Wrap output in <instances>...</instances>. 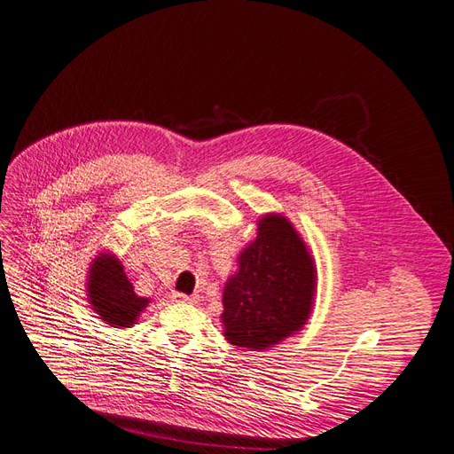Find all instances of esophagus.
I'll list each match as a JSON object with an SVG mask.
<instances>
[{
	"label": "esophagus",
	"mask_w": 454,
	"mask_h": 454,
	"mask_svg": "<svg viewBox=\"0 0 454 454\" xmlns=\"http://www.w3.org/2000/svg\"><path fill=\"white\" fill-rule=\"evenodd\" d=\"M171 301H175V303H198V296L196 294L186 296V294H181V292H173Z\"/></svg>",
	"instance_id": "esophagus-1"
}]
</instances>
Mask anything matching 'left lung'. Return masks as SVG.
<instances>
[{
    "instance_id": "8db88e82",
    "label": "left lung",
    "mask_w": 454,
    "mask_h": 454,
    "mask_svg": "<svg viewBox=\"0 0 454 454\" xmlns=\"http://www.w3.org/2000/svg\"><path fill=\"white\" fill-rule=\"evenodd\" d=\"M315 292V258L294 224L281 213L262 215L223 290L224 338L248 350L279 345L303 330Z\"/></svg>"
}]
</instances>
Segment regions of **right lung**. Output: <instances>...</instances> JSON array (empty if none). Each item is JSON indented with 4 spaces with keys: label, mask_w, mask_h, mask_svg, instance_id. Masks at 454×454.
<instances>
[{
    "label": "right lung",
    "mask_w": 454,
    "mask_h": 454,
    "mask_svg": "<svg viewBox=\"0 0 454 454\" xmlns=\"http://www.w3.org/2000/svg\"><path fill=\"white\" fill-rule=\"evenodd\" d=\"M86 296L106 325L113 328H131L151 298L137 296L129 283L122 262L111 251L99 253L89 268L86 277Z\"/></svg>",
    "instance_id": "right-lung-1"
}]
</instances>
